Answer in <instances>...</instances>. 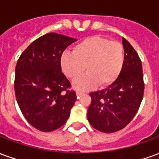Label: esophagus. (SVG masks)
<instances>
[{"instance_id":"esophagus-1","label":"esophagus","mask_w":159,"mask_h":159,"mask_svg":"<svg viewBox=\"0 0 159 159\" xmlns=\"http://www.w3.org/2000/svg\"><path fill=\"white\" fill-rule=\"evenodd\" d=\"M82 95H83V92H81V91H77V92H76V96L78 97V98H79L80 96H82Z\"/></svg>"}]
</instances>
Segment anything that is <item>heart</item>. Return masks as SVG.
<instances>
[{
    "mask_svg": "<svg viewBox=\"0 0 159 159\" xmlns=\"http://www.w3.org/2000/svg\"><path fill=\"white\" fill-rule=\"evenodd\" d=\"M64 73L72 80L87 70L86 76L73 83L75 89L89 90L97 84L107 87L117 80L124 64V51L121 43L92 36L78 42L73 52H65L60 59Z\"/></svg>",
    "mask_w": 159,
    "mask_h": 159,
    "instance_id": "heart-1",
    "label": "heart"
}]
</instances>
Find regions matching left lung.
Here are the masks:
<instances>
[{
    "mask_svg": "<svg viewBox=\"0 0 159 159\" xmlns=\"http://www.w3.org/2000/svg\"><path fill=\"white\" fill-rule=\"evenodd\" d=\"M124 64L117 80L105 89L89 93L92 102L88 120L100 132L113 133L127 126L138 111L144 94L141 61L129 42L123 38Z\"/></svg>",
    "mask_w": 159,
    "mask_h": 159,
    "instance_id": "1",
    "label": "left lung"
}]
</instances>
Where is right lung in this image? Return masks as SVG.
Returning <instances> with one entry per match:
<instances>
[{"label":"right lung","mask_w":159,"mask_h":159,"mask_svg":"<svg viewBox=\"0 0 159 159\" xmlns=\"http://www.w3.org/2000/svg\"><path fill=\"white\" fill-rule=\"evenodd\" d=\"M69 36L48 33L23 52L15 68L14 90L28 123L43 132L63 126L76 100V92L61 71L65 49L76 42Z\"/></svg>","instance_id":"add662e5"}]
</instances>
